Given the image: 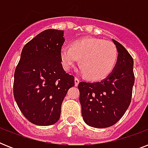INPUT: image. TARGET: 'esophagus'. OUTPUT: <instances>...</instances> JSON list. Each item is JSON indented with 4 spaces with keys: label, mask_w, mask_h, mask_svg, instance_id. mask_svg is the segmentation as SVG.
<instances>
[{
    "label": "esophagus",
    "mask_w": 148,
    "mask_h": 148,
    "mask_svg": "<svg viewBox=\"0 0 148 148\" xmlns=\"http://www.w3.org/2000/svg\"><path fill=\"white\" fill-rule=\"evenodd\" d=\"M79 82H80V80H79L78 78L75 77V78H74V84H75V86L78 85Z\"/></svg>",
    "instance_id": "esophagus-1"
}]
</instances>
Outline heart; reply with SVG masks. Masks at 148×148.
I'll use <instances>...</instances> for the list:
<instances>
[{
  "mask_svg": "<svg viewBox=\"0 0 148 148\" xmlns=\"http://www.w3.org/2000/svg\"><path fill=\"white\" fill-rule=\"evenodd\" d=\"M115 45L100 38H88L60 48V59L65 71H70L79 59L81 71L91 81H101L110 74L117 64Z\"/></svg>",
  "mask_w": 148,
  "mask_h": 148,
  "instance_id": "obj_1",
  "label": "heart"
}]
</instances>
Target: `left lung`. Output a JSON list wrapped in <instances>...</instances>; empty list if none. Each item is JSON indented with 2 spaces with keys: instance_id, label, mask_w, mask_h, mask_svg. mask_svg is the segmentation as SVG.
I'll return each instance as SVG.
<instances>
[{
  "instance_id": "obj_1",
  "label": "left lung",
  "mask_w": 148,
  "mask_h": 148,
  "mask_svg": "<svg viewBox=\"0 0 148 148\" xmlns=\"http://www.w3.org/2000/svg\"><path fill=\"white\" fill-rule=\"evenodd\" d=\"M112 41L118 57L110 75L101 81L78 84L84 121L96 128L112 126L123 117L131 103L134 84L133 58L123 45Z\"/></svg>"
}]
</instances>
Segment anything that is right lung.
<instances>
[{
	"instance_id": "obj_1",
	"label": "right lung",
	"mask_w": 148,
	"mask_h": 148,
	"mask_svg": "<svg viewBox=\"0 0 148 148\" xmlns=\"http://www.w3.org/2000/svg\"><path fill=\"white\" fill-rule=\"evenodd\" d=\"M64 31L40 32L21 51L14 72V96L24 116L32 124L49 126L58 121L61 104L74 77L63 68L60 51Z\"/></svg>"
}]
</instances>
